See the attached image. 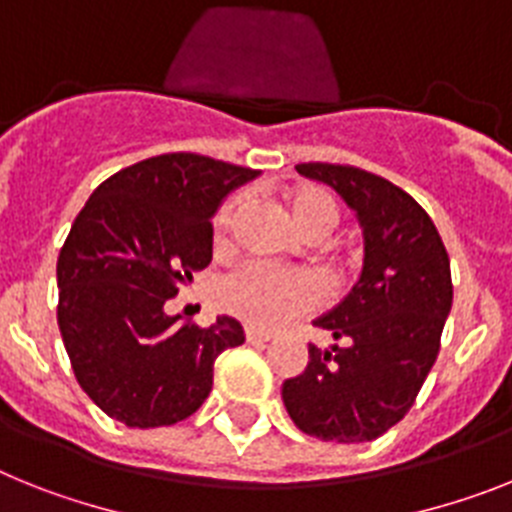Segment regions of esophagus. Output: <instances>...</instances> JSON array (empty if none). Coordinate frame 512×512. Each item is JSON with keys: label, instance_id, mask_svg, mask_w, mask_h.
Listing matches in <instances>:
<instances>
[{"label": "esophagus", "instance_id": "obj_1", "mask_svg": "<svg viewBox=\"0 0 512 512\" xmlns=\"http://www.w3.org/2000/svg\"><path fill=\"white\" fill-rule=\"evenodd\" d=\"M244 338H247V343H268L270 333H265V330H255V328H244Z\"/></svg>", "mask_w": 512, "mask_h": 512}]
</instances>
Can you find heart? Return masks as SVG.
I'll return each instance as SVG.
<instances>
[{"label": "heart", "mask_w": 512, "mask_h": 512, "mask_svg": "<svg viewBox=\"0 0 512 512\" xmlns=\"http://www.w3.org/2000/svg\"><path fill=\"white\" fill-rule=\"evenodd\" d=\"M289 213L307 239H322L338 226L341 210L325 190L299 187L286 197ZM244 197L234 195L216 213V244L223 247L242 216ZM216 302L223 312L239 317L252 328H281L294 317H302L320 307L322 283L309 270H281L265 263H244L221 278Z\"/></svg>", "instance_id": "1"}]
</instances>
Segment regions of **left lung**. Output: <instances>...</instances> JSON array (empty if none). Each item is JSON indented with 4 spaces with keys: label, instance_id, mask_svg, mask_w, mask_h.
<instances>
[{
    "label": "left lung",
    "instance_id": "obj_1",
    "mask_svg": "<svg viewBox=\"0 0 512 512\" xmlns=\"http://www.w3.org/2000/svg\"><path fill=\"white\" fill-rule=\"evenodd\" d=\"M296 171L354 210L364 265L349 296L315 320L343 346L309 343L304 372L283 382V406L304 435L372 442L409 414L435 364L453 304L448 252L427 210L388 179L341 163Z\"/></svg>",
    "mask_w": 512,
    "mask_h": 512
}]
</instances>
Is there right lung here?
<instances>
[{
    "label": "right lung",
    "instance_id": "add662e5",
    "mask_svg": "<svg viewBox=\"0 0 512 512\" xmlns=\"http://www.w3.org/2000/svg\"><path fill=\"white\" fill-rule=\"evenodd\" d=\"M260 171L163 153L98 184L57 260V322L80 388L127 427H169L213 388L218 354L244 343L234 317L210 328L166 315L213 260V213Z\"/></svg>",
    "mask_w": 512,
    "mask_h": 512
}]
</instances>
